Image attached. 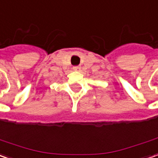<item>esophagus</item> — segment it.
<instances>
[{"label": "esophagus", "instance_id": "esophagus-1", "mask_svg": "<svg viewBox=\"0 0 158 158\" xmlns=\"http://www.w3.org/2000/svg\"><path fill=\"white\" fill-rule=\"evenodd\" d=\"M73 69H74V70H76V71H80V70H81V67L74 66L73 67Z\"/></svg>", "mask_w": 158, "mask_h": 158}]
</instances>
